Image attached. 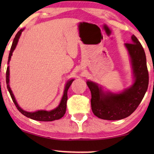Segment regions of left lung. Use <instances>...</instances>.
<instances>
[{
    "label": "left lung",
    "mask_w": 154,
    "mask_h": 154,
    "mask_svg": "<svg viewBox=\"0 0 154 154\" xmlns=\"http://www.w3.org/2000/svg\"><path fill=\"white\" fill-rule=\"evenodd\" d=\"M132 43H125L132 66L133 82L123 91H104L102 86L88 81L91 92L92 112L101 119L116 121L132 114L142 102L149 85V73L144 48L134 35Z\"/></svg>",
    "instance_id": "1"
}]
</instances>
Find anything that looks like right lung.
I'll use <instances>...</instances> for the list:
<instances>
[{
    "label": "right lung",
    "mask_w": 154,
    "mask_h": 154,
    "mask_svg": "<svg viewBox=\"0 0 154 154\" xmlns=\"http://www.w3.org/2000/svg\"><path fill=\"white\" fill-rule=\"evenodd\" d=\"M24 30V29H20V31H18L15 37L13 40V42H12L11 48H10V51L9 53V57H8V64H9L10 59H11V57L12 55V52H14V49L16 48V46L17 45L19 39L21 36V34H22V32ZM74 81V79H69L68 81L66 82V85H65L64 87V94H63V96L62 97V100L60 101V103L56 107L55 109H52L51 111H45V110H38L36 111H34V112H28V111H24V109H22L21 107L19 106V104L17 102L16 99L14 97L13 93H12V91L10 88V66L8 65L7 68V71H6V84H7V88L9 91L10 96H11L12 100L13 101V102L15 104V106L20 112L22 113L23 115L26 116L27 118H29V119L35 120V121H54V120H58L60 119L61 118L64 116V115L66 113V102L67 99H68V97H67V92H68V90L70 85L72 83V82Z\"/></svg>",
    "instance_id": "1"
}]
</instances>
